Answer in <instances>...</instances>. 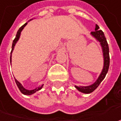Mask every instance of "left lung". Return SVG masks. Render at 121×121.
Segmentation results:
<instances>
[{
  "label": "left lung",
  "mask_w": 121,
  "mask_h": 121,
  "mask_svg": "<svg viewBox=\"0 0 121 121\" xmlns=\"http://www.w3.org/2000/svg\"><path fill=\"white\" fill-rule=\"evenodd\" d=\"M100 27L98 25L95 26V29L94 31H91V34L93 35L98 41L100 42V44L102 48L103 51V56H104V67L102 69V71L100 75L98 77V79L96 80L95 83L92 85L89 86H75L79 91L84 94H90L91 92L94 91L95 89L98 87V86L100 84L102 81L106 77V73H108V68L110 65V56H109V48H108V44L106 41V39L105 38L104 34L102 30H98Z\"/></svg>",
  "instance_id": "1"
}]
</instances>
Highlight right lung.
I'll return each mask as SVG.
<instances>
[{"mask_svg":"<svg viewBox=\"0 0 121 121\" xmlns=\"http://www.w3.org/2000/svg\"><path fill=\"white\" fill-rule=\"evenodd\" d=\"M27 24V23H26L23 26H22L19 29V30L17 31V34H16V36H15V38L13 40V44H12V50H11V52L12 51H13V50L14 49V46H15V44H16V42L18 41V40H19V37H20V34H21V31L23 30V29L24 28V27L26 26ZM10 60H11V57H10ZM15 83H16L17 86V87H18V88L19 89V90L21 91V92L22 93V94H25V95H31V94H34V93H35V91H37L40 90V89L42 87V86H43V85L42 86H40V87H38V88H35V89H34V90H26V89H25L23 86H22V85H21V83L19 82V81H17V79H15Z\"/></svg>","mask_w":121,"mask_h":121,"instance_id":"add662e5","label":"right lung"}]
</instances>
